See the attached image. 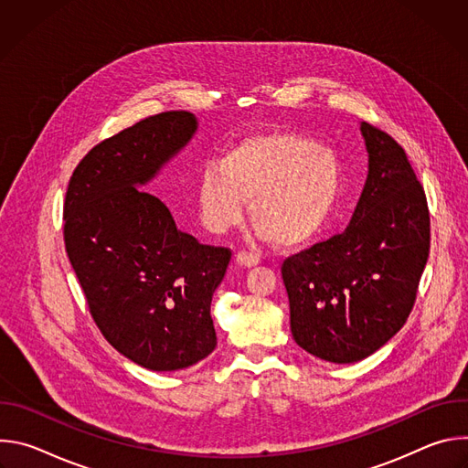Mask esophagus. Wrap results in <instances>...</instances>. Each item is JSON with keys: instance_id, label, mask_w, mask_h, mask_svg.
Listing matches in <instances>:
<instances>
[{"instance_id": "obj_1", "label": "esophagus", "mask_w": 468, "mask_h": 468, "mask_svg": "<svg viewBox=\"0 0 468 468\" xmlns=\"http://www.w3.org/2000/svg\"><path fill=\"white\" fill-rule=\"evenodd\" d=\"M237 262L246 266V269H250V266H255L259 262V257L250 253V251H246V250H242V251L237 253Z\"/></svg>"}]
</instances>
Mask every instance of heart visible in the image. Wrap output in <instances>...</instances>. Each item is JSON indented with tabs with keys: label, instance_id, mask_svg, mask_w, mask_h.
I'll return each mask as SVG.
<instances>
[{
	"label": "heart",
	"instance_id": "obj_1",
	"mask_svg": "<svg viewBox=\"0 0 468 468\" xmlns=\"http://www.w3.org/2000/svg\"><path fill=\"white\" fill-rule=\"evenodd\" d=\"M341 190L335 154L305 135L276 131L228 150L218 168L199 177L196 202L204 224L222 233L242 220L250 199L257 237L300 248L324 229Z\"/></svg>",
	"mask_w": 468,
	"mask_h": 468
}]
</instances>
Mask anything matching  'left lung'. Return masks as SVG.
I'll return each mask as SVG.
<instances>
[{
  "instance_id": "8db88e82",
  "label": "left lung",
  "mask_w": 468,
  "mask_h": 468,
  "mask_svg": "<svg viewBox=\"0 0 468 468\" xmlns=\"http://www.w3.org/2000/svg\"><path fill=\"white\" fill-rule=\"evenodd\" d=\"M368 177L350 226L283 261L292 337L331 363H356L406 324L430 253L426 192L404 148L363 122Z\"/></svg>"
}]
</instances>
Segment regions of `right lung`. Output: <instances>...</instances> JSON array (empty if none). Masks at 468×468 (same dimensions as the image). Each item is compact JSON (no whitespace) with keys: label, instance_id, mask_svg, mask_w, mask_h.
Masks as SVG:
<instances>
[{"label":"right lung","instance_id":"1","mask_svg":"<svg viewBox=\"0 0 468 468\" xmlns=\"http://www.w3.org/2000/svg\"><path fill=\"white\" fill-rule=\"evenodd\" d=\"M186 111L148 116L96 144L64 197V246L101 335L144 368L170 372L217 346L215 289L231 250L181 233L159 197L139 190L194 135Z\"/></svg>","mask_w":468,"mask_h":468}]
</instances>
